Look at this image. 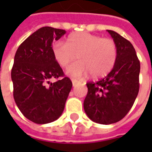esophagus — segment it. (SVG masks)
<instances>
[{
	"label": "esophagus",
	"instance_id": "obj_1",
	"mask_svg": "<svg viewBox=\"0 0 152 152\" xmlns=\"http://www.w3.org/2000/svg\"><path fill=\"white\" fill-rule=\"evenodd\" d=\"M77 83H78V82H77L76 80H72V86H76Z\"/></svg>",
	"mask_w": 152,
	"mask_h": 152
}]
</instances>
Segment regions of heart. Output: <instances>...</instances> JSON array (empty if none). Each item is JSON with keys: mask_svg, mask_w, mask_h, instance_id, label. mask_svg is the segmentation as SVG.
<instances>
[{"mask_svg": "<svg viewBox=\"0 0 152 152\" xmlns=\"http://www.w3.org/2000/svg\"><path fill=\"white\" fill-rule=\"evenodd\" d=\"M57 63L65 68L76 58L80 62L66 70L73 79H85L94 74V77L106 76L114 66L117 58V46L111 38L88 32H76L66 38V43L58 41L53 46Z\"/></svg>", "mask_w": 152, "mask_h": 152, "instance_id": "1", "label": "heart"}]
</instances>
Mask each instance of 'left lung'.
<instances>
[{
	"mask_svg": "<svg viewBox=\"0 0 152 152\" xmlns=\"http://www.w3.org/2000/svg\"><path fill=\"white\" fill-rule=\"evenodd\" d=\"M117 46L112 70L103 79L86 84L84 109L91 121L102 124L116 123L129 112L139 91L140 62L133 45L112 30H107Z\"/></svg>",
	"mask_w": 152,
	"mask_h": 152,
	"instance_id": "8db88e82",
	"label": "left lung"
}]
</instances>
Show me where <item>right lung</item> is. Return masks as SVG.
<instances>
[{"label": "right lung", "mask_w": 152, "mask_h": 152, "mask_svg": "<svg viewBox=\"0 0 152 152\" xmlns=\"http://www.w3.org/2000/svg\"><path fill=\"white\" fill-rule=\"evenodd\" d=\"M65 30L43 27L29 36L16 51L11 70L14 99L25 117L36 124L56 121L72 87L53 56V40ZM62 79L50 83L52 78Z\"/></svg>", "instance_id": "right-lung-1"}]
</instances>
